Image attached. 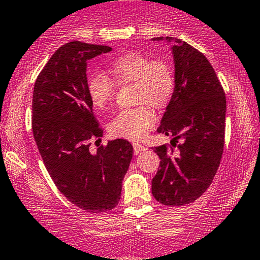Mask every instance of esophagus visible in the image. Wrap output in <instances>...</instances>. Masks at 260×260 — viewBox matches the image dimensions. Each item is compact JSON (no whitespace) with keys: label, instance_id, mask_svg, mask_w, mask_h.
I'll return each mask as SVG.
<instances>
[{"label":"esophagus","instance_id":"34e87169","mask_svg":"<svg viewBox=\"0 0 260 260\" xmlns=\"http://www.w3.org/2000/svg\"><path fill=\"white\" fill-rule=\"evenodd\" d=\"M133 147H134V151H135V153H140V152H144V151H146V147L145 146L140 145V144H133Z\"/></svg>","mask_w":260,"mask_h":260}]
</instances>
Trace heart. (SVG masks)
<instances>
[{
	"label": "heart",
	"instance_id": "obj_1",
	"mask_svg": "<svg viewBox=\"0 0 260 260\" xmlns=\"http://www.w3.org/2000/svg\"><path fill=\"white\" fill-rule=\"evenodd\" d=\"M109 74L94 72L87 80V92L93 106L107 109L114 98L116 83L134 82L135 108L122 109L109 122L112 135L129 140H140L156 122L153 107H166L176 88L173 69L166 61L151 60L140 52H126L110 62Z\"/></svg>",
	"mask_w": 260,
	"mask_h": 260
}]
</instances>
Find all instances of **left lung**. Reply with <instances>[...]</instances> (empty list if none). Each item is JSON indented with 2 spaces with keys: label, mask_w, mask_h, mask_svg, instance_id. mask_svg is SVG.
<instances>
[{
  "label": "left lung",
  "mask_w": 260,
  "mask_h": 260,
  "mask_svg": "<svg viewBox=\"0 0 260 260\" xmlns=\"http://www.w3.org/2000/svg\"><path fill=\"white\" fill-rule=\"evenodd\" d=\"M154 42L173 43L176 88L159 134L173 136L171 147H154L159 168L152 179V195L163 205L182 206L206 191L216 174L224 145L226 95L209 60L185 42L171 37ZM182 144L175 150V142Z\"/></svg>",
  "instance_id": "obj_1"
}]
</instances>
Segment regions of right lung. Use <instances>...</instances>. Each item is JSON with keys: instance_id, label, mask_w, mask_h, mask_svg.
<instances>
[{"instance_id": "add662e5", "label": "right lung", "mask_w": 260, "mask_h": 260, "mask_svg": "<svg viewBox=\"0 0 260 260\" xmlns=\"http://www.w3.org/2000/svg\"><path fill=\"white\" fill-rule=\"evenodd\" d=\"M109 51L106 45L65 44L44 66L33 92L31 127L44 165L60 193L88 212L118 205L134 151L124 139L89 151V140L103 130L87 92V61Z\"/></svg>"}]
</instances>
